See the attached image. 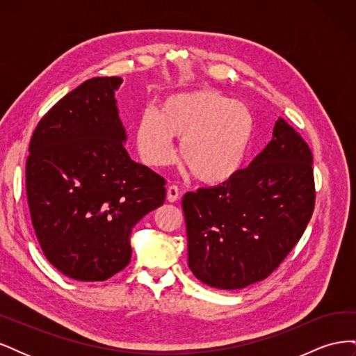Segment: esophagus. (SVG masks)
<instances>
[{
    "instance_id": "obj_1",
    "label": "esophagus",
    "mask_w": 356,
    "mask_h": 356,
    "mask_svg": "<svg viewBox=\"0 0 356 356\" xmlns=\"http://www.w3.org/2000/svg\"><path fill=\"white\" fill-rule=\"evenodd\" d=\"M169 202H177L179 199V188L177 186H170L168 188V195H166Z\"/></svg>"
}]
</instances>
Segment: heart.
<instances>
[{
    "label": "heart",
    "mask_w": 356,
    "mask_h": 356,
    "mask_svg": "<svg viewBox=\"0 0 356 356\" xmlns=\"http://www.w3.org/2000/svg\"><path fill=\"white\" fill-rule=\"evenodd\" d=\"M136 147L153 168L175 159L174 136L181 141L182 165L204 184L232 179L250 153L254 117L248 106L215 90L177 93L147 110L136 124Z\"/></svg>",
    "instance_id": "1"
}]
</instances>
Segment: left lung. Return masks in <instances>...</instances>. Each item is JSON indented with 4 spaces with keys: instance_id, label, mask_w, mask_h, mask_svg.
<instances>
[{
    "instance_id": "8db88e82",
    "label": "left lung",
    "mask_w": 356,
    "mask_h": 356,
    "mask_svg": "<svg viewBox=\"0 0 356 356\" xmlns=\"http://www.w3.org/2000/svg\"><path fill=\"white\" fill-rule=\"evenodd\" d=\"M312 152L284 118L248 168L182 197L188 267L200 282L241 289L284 261L315 208Z\"/></svg>"
}]
</instances>
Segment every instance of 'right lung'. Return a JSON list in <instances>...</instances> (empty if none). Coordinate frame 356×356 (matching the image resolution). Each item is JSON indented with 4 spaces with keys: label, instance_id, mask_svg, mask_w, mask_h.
Returning <instances> with one entry per match:
<instances>
[{
    "label": "right lung",
    "instance_id": "add662e5",
    "mask_svg": "<svg viewBox=\"0 0 356 356\" xmlns=\"http://www.w3.org/2000/svg\"><path fill=\"white\" fill-rule=\"evenodd\" d=\"M122 81H84L51 106L31 138L32 225L50 264L75 281H106L123 270L134 225L166 199L165 178L124 148L114 98Z\"/></svg>",
    "mask_w": 356,
    "mask_h": 356
}]
</instances>
